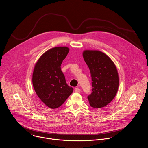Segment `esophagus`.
<instances>
[{"label": "esophagus", "mask_w": 148, "mask_h": 148, "mask_svg": "<svg viewBox=\"0 0 148 148\" xmlns=\"http://www.w3.org/2000/svg\"><path fill=\"white\" fill-rule=\"evenodd\" d=\"M74 90H75V92H80V91H81V89H80V88H79L78 87H76V88H75Z\"/></svg>", "instance_id": "1"}]
</instances>
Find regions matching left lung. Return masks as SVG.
<instances>
[{
    "mask_svg": "<svg viewBox=\"0 0 148 148\" xmlns=\"http://www.w3.org/2000/svg\"><path fill=\"white\" fill-rule=\"evenodd\" d=\"M83 56L92 81V92L87 96L89 103L95 108L104 107L113 100L117 92V69L110 58L101 51L85 50Z\"/></svg>",
    "mask_w": 148,
    "mask_h": 148,
    "instance_id": "1",
    "label": "left lung"
}]
</instances>
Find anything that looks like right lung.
Returning a JSON list of instances; mask_svg holds the SVG:
<instances>
[{
  "mask_svg": "<svg viewBox=\"0 0 148 148\" xmlns=\"http://www.w3.org/2000/svg\"><path fill=\"white\" fill-rule=\"evenodd\" d=\"M69 49L65 47L48 50L39 58L33 70L32 83L36 94L50 108L60 107L73 91L61 70Z\"/></svg>",
  "mask_w": 148,
  "mask_h": 148,
  "instance_id": "right-lung-1",
  "label": "right lung"
}]
</instances>
